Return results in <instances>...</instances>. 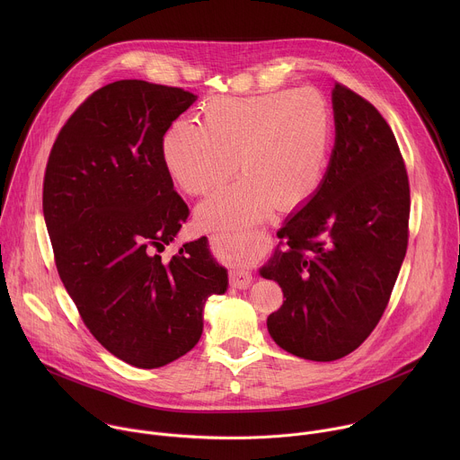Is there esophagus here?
<instances>
[{
    "instance_id": "esophagus-1",
    "label": "esophagus",
    "mask_w": 460,
    "mask_h": 460,
    "mask_svg": "<svg viewBox=\"0 0 460 460\" xmlns=\"http://www.w3.org/2000/svg\"><path fill=\"white\" fill-rule=\"evenodd\" d=\"M211 240L226 249H247L251 245L256 243V233H247V234H213ZM252 277L249 271L242 270V268H236L229 273V284L236 289H243L251 284Z\"/></svg>"
}]
</instances>
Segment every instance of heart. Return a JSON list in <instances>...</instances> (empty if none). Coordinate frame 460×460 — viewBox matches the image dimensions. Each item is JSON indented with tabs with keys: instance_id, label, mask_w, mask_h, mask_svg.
<instances>
[{
	"instance_id": "obj_1",
	"label": "heart",
	"mask_w": 460,
	"mask_h": 460,
	"mask_svg": "<svg viewBox=\"0 0 460 460\" xmlns=\"http://www.w3.org/2000/svg\"><path fill=\"white\" fill-rule=\"evenodd\" d=\"M332 118L314 89L208 102L199 125L174 121L162 158L181 190L209 194L238 169L243 176L199 208L213 229H240L264 220L273 204L291 211L318 192L330 164Z\"/></svg>"
}]
</instances>
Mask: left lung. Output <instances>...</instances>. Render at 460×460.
<instances>
[{
  "label": "left lung",
  "instance_id": "8db88e82",
  "mask_svg": "<svg viewBox=\"0 0 460 460\" xmlns=\"http://www.w3.org/2000/svg\"><path fill=\"white\" fill-rule=\"evenodd\" d=\"M335 146L313 199L277 233L260 275L284 304L268 316L273 341L316 362L355 351L376 327L408 249L410 181L382 114L342 84L332 93Z\"/></svg>",
  "mask_w": 460,
  "mask_h": 460
}]
</instances>
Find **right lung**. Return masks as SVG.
Listing matches in <instances>:
<instances>
[{"instance_id": "1", "label": "right lung", "mask_w": 460, "mask_h": 460, "mask_svg": "<svg viewBox=\"0 0 460 460\" xmlns=\"http://www.w3.org/2000/svg\"><path fill=\"white\" fill-rule=\"evenodd\" d=\"M189 91L119 80L65 121L43 178V217L58 275L93 337L119 360L162 367L200 341L204 305L227 291L208 238L158 252L189 208L162 158Z\"/></svg>"}]
</instances>
